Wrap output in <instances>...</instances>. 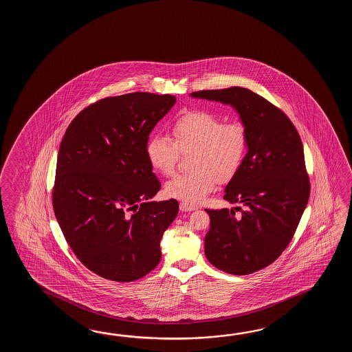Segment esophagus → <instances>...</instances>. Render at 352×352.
Returning a JSON list of instances; mask_svg holds the SVG:
<instances>
[{
    "label": "esophagus",
    "mask_w": 352,
    "mask_h": 352,
    "mask_svg": "<svg viewBox=\"0 0 352 352\" xmlns=\"http://www.w3.org/2000/svg\"><path fill=\"white\" fill-rule=\"evenodd\" d=\"M195 209H196L195 206L188 205L186 202H181V204H179V210L184 211V212H186V211H194Z\"/></svg>",
    "instance_id": "esophagus-1"
}]
</instances>
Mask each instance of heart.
<instances>
[{"label":"heart","instance_id":"heart-1","mask_svg":"<svg viewBox=\"0 0 352 352\" xmlns=\"http://www.w3.org/2000/svg\"><path fill=\"white\" fill-rule=\"evenodd\" d=\"M173 138L164 133L151 135L146 143L150 165L162 175L175 171L179 150L195 148L191 166L194 171L179 173L166 182L167 196L197 205L217 186L238 171L247 151L245 127L236 120L224 122L205 111L182 114L173 122Z\"/></svg>","mask_w":352,"mask_h":352}]
</instances>
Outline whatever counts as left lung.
I'll return each mask as SVG.
<instances>
[{
    "instance_id": "left-lung-1",
    "label": "left lung",
    "mask_w": 352,
    "mask_h": 352,
    "mask_svg": "<svg viewBox=\"0 0 352 352\" xmlns=\"http://www.w3.org/2000/svg\"><path fill=\"white\" fill-rule=\"evenodd\" d=\"M190 96L230 105L247 131V155L224 195L245 210L235 217L233 209H205V255L229 274L254 273L282 254L306 209L309 179L300 137L285 113L252 90L232 87Z\"/></svg>"
}]
</instances>
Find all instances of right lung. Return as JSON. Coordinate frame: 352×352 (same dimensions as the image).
Listing matches in <instances>:
<instances>
[{
  "label": "right lung",
  "mask_w": 352,
  "mask_h": 352,
  "mask_svg": "<svg viewBox=\"0 0 352 352\" xmlns=\"http://www.w3.org/2000/svg\"><path fill=\"white\" fill-rule=\"evenodd\" d=\"M175 96L129 93L89 105L60 143L55 217L76 258L116 282L144 277L161 261V239L179 202L151 201L161 184L146 143Z\"/></svg>",
  "instance_id": "right-lung-1"
}]
</instances>
